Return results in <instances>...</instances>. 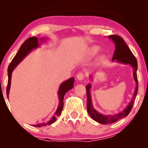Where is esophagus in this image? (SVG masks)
Masks as SVG:
<instances>
[{
    "label": "esophagus",
    "mask_w": 148,
    "mask_h": 148,
    "mask_svg": "<svg viewBox=\"0 0 148 148\" xmlns=\"http://www.w3.org/2000/svg\"><path fill=\"white\" fill-rule=\"evenodd\" d=\"M84 73H79L77 75V80L79 81H82L84 79Z\"/></svg>",
    "instance_id": "obj_1"
}]
</instances>
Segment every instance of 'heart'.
I'll use <instances>...</instances> for the list:
<instances>
[{"instance_id":"b5f03b06","label":"heart","mask_w":148,"mask_h":148,"mask_svg":"<svg viewBox=\"0 0 148 148\" xmlns=\"http://www.w3.org/2000/svg\"><path fill=\"white\" fill-rule=\"evenodd\" d=\"M99 50V48L98 46H92V47H91L90 48V50H89V54H90V56H94L96 55V54L98 53Z\"/></svg>"}]
</instances>
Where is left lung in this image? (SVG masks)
<instances>
[{"mask_svg": "<svg viewBox=\"0 0 148 148\" xmlns=\"http://www.w3.org/2000/svg\"><path fill=\"white\" fill-rule=\"evenodd\" d=\"M109 38L112 40L115 44V49L114 54H113L112 60H116L117 62L125 64H130L133 67V78L136 82V87L135 88L134 94H133V98L131 99V102L129 103L127 106L123 110L122 112L118 113L116 114H108L104 115L98 112L96 109L94 108L92 104V100H91L90 94V88L91 84H89L86 86V93H87V110L88 114H90L91 118L96 121V122L103 125L111 124L116 121L120 120V119L124 118L127 116L131 112V109L133 108V104H134L135 98H136L137 91H138V81H137V61L135 58V56L133 55L132 52L129 49L128 46L125 43L124 40L121 36L117 35H111L108 36ZM90 78H92L91 77Z\"/></svg>", "mask_w": 148, "mask_h": 148, "instance_id": "8db88e82", "label": "left lung"}]
</instances>
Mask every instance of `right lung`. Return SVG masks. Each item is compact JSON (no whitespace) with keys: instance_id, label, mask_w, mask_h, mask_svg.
<instances>
[{"instance_id":"obj_1","label":"right lung","mask_w":148,"mask_h":148,"mask_svg":"<svg viewBox=\"0 0 148 148\" xmlns=\"http://www.w3.org/2000/svg\"><path fill=\"white\" fill-rule=\"evenodd\" d=\"M40 40H44V38H41ZM38 46H39V44H38V40L37 37H32L28 38V39L26 40L25 41L23 42V44L21 46L19 51H18L17 53L16 54V55L15 56V57L13 58V59L12 60L11 64H9V67H8V84L7 87V98H9L10 87H11V75L14 69L15 68V66H17V64H19L32 50L38 48ZM74 81L75 79L73 77H71L60 84L58 92V98H59V104H58V108L57 110H56V112L54 113V115L52 117L51 119H50L49 121H48L47 123H40V124L35 125L34 127H41L46 126V125H51L54 122H56V117L60 116V114H61L62 108H63V100L64 95H65L66 93L69 90H71L73 88L74 85Z\"/></svg>"}]
</instances>
